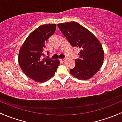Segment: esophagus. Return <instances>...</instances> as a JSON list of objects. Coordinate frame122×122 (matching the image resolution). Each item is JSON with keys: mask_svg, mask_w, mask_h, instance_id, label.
I'll use <instances>...</instances> for the list:
<instances>
[{"mask_svg": "<svg viewBox=\"0 0 122 122\" xmlns=\"http://www.w3.org/2000/svg\"><path fill=\"white\" fill-rule=\"evenodd\" d=\"M60 60L61 61H62V62H64V61L65 60V58H60Z\"/></svg>", "mask_w": 122, "mask_h": 122, "instance_id": "1", "label": "esophagus"}]
</instances>
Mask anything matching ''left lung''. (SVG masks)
Segmentation results:
<instances>
[{
	"instance_id": "left-lung-1",
	"label": "left lung",
	"mask_w": 122,
	"mask_h": 122,
	"mask_svg": "<svg viewBox=\"0 0 122 122\" xmlns=\"http://www.w3.org/2000/svg\"><path fill=\"white\" fill-rule=\"evenodd\" d=\"M58 27L72 47L81 49L75 67L70 70L74 77L86 80L95 75L103 63L104 51L98 39L82 25L75 21L58 24Z\"/></svg>"
}]
</instances>
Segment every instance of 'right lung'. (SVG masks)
Wrapping results in <instances>:
<instances>
[{
  "instance_id": "1",
  "label": "right lung",
  "mask_w": 122,
  "mask_h": 122,
  "mask_svg": "<svg viewBox=\"0 0 122 122\" xmlns=\"http://www.w3.org/2000/svg\"><path fill=\"white\" fill-rule=\"evenodd\" d=\"M56 25L48 24L38 27L29 34L19 51L18 61L21 70L37 82L49 80L60 65L58 60L42 58L44 56L45 44L56 31Z\"/></svg>"
}]
</instances>
